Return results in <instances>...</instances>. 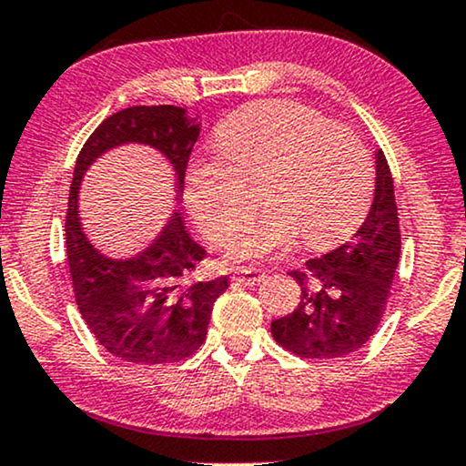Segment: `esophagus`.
Segmentation results:
<instances>
[{
  "instance_id": "1",
  "label": "esophagus",
  "mask_w": 466,
  "mask_h": 466,
  "mask_svg": "<svg viewBox=\"0 0 466 466\" xmlns=\"http://www.w3.org/2000/svg\"><path fill=\"white\" fill-rule=\"evenodd\" d=\"M233 282H238V285H246V287H252V285H258V282L265 278V271L257 269V268H238L233 269Z\"/></svg>"
}]
</instances>
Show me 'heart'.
Segmentation results:
<instances>
[{
	"mask_svg": "<svg viewBox=\"0 0 466 466\" xmlns=\"http://www.w3.org/2000/svg\"><path fill=\"white\" fill-rule=\"evenodd\" d=\"M218 152L186 171V198L198 227L227 241L256 208L252 187L264 184L270 209L235 235L228 255L263 258L304 235L312 248L334 244L364 218L374 167L361 138L331 126L299 102L268 100L228 115L216 132Z\"/></svg>",
	"mask_w": 466,
	"mask_h": 466,
	"instance_id": "1",
	"label": "heart"
}]
</instances>
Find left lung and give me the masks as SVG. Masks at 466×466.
<instances>
[{
    "label": "left lung",
    "instance_id": "1",
    "mask_svg": "<svg viewBox=\"0 0 466 466\" xmlns=\"http://www.w3.org/2000/svg\"><path fill=\"white\" fill-rule=\"evenodd\" d=\"M374 198L353 239L291 271L301 289L298 308L271 321L282 349L306 360L351 355L370 340L388 306L400 258V225L388 160L377 152Z\"/></svg>",
    "mask_w": 466,
    "mask_h": 466
}]
</instances>
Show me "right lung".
<instances>
[{"mask_svg":"<svg viewBox=\"0 0 466 466\" xmlns=\"http://www.w3.org/2000/svg\"><path fill=\"white\" fill-rule=\"evenodd\" d=\"M198 132L201 124L181 106H130L106 117L76 158L66 214V255L76 306L96 340L130 364H171L197 353L208 336L214 301L228 280H195L205 250L186 231L179 209L141 252L128 258L105 255L83 228L78 190L100 156L137 143L165 156L175 173V201L181 203Z\"/></svg>","mask_w":466,"mask_h":466,"instance_id":"right-lung-1","label":"right lung"}]
</instances>
